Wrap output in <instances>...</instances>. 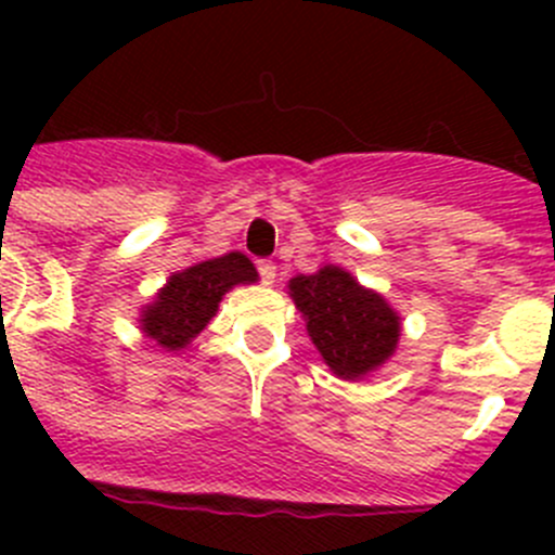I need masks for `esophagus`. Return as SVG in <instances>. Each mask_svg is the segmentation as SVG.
I'll list each match as a JSON object with an SVG mask.
<instances>
[{"mask_svg": "<svg viewBox=\"0 0 555 555\" xmlns=\"http://www.w3.org/2000/svg\"><path fill=\"white\" fill-rule=\"evenodd\" d=\"M257 271H260L262 284H273L276 282V266L271 260H260L257 262Z\"/></svg>", "mask_w": 555, "mask_h": 555, "instance_id": "34e87169", "label": "esophagus"}]
</instances>
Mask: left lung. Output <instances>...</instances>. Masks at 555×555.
I'll return each mask as SVG.
<instances>
[{
    "label": "left lung",
    "instance_id": "obj_1",
    "mask_svg": "<svg viewBox=\"0 0 555 555\" xmlns=\"http://www.w3.org/2000/svg\"><path fill=\"white\" fill-rule=\"evenodd\" d=\"M289 298L304 313L311 344L344 382L382 371L400 344L402 319L382 293L362 287L346 268L322 266L289 279Z\"/></svg>",
    "mask_w": 555,
    "mask_h": 555
}]
</instances>
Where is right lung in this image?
Here are the masks:
<instances>
[{"mask_svg":"<svg viewBox=\"0 0 555 555\" xmlns=\"http://www.w3.org/2000/svg\"><path fill=\"white\" fill-rule=\"evenodd\" d=\"M257 279L255 262L242 251L193 262L171 273L153 300L142 306L139 330L171 354L184 351L220 309L222 295L238 284H255Z\"/></svg>","mask_w":555,"mask_h":555,"instance_id":"obj_1","label":"right lung"}]
</instances>
